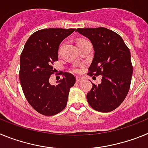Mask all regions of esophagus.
I'll return each instance as SVG.
<instances>
[{"label":"esophagus","instance_id":"esophagus-1","mask_svg":"<svg viewBox=\"0 0 148 148\" xmlns=\"http://www.w3.org/2000/svg\"><path fill=\"white\" fill-rule=\"evenodd\" d=\"M75 79H76L77 83H79V82H82V81H83V78H81V77H78V76H76Z\"/></svg>","mask_w":148,"mask_h":148}]
</instances>
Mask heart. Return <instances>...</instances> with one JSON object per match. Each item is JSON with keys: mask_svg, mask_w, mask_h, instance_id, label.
Returning a JSON list of instances; mask_svg holds the SVG:
<instances>
[{"mask_svg": "<svg viewBox=\"0 0 148 148\" xmlns=\"http://www.w3.org/2000/svg\"><path fill=\"white\" fill-rule=\"evenodd\" d=\"M86 39L85 38H80L78 39V40H77V45H78V44H80L81 42H82V41H84V40H85ZM73 71L75 72V73H79L80 72V69L78 67V66H74V67L73 68Z\"/></svg>", "mask_w": 148, "mask_h": 148, "instance_id": "obj_1", "label": "heart"}]
</instances>
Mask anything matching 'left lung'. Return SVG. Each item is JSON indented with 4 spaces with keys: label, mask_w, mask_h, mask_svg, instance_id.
<instances>
[{
    "label": "left lung",
    "mask_w": 148,
    "mask_h": 148,
    "mask_svg": "<svg viewBox=\"0 0 148 148\" xmlns=\"http://www.w3.org/2000/svg\"><path fill=\"white\" fill-rule=\"evenodd\" d=\"M75 31L90 39L95 51L87 74L102 75L101 83H92V89L87 94V101L96 111L114 110L130 90L133 75L130 49L119 34L104 27L79 28Z\"/></svg>",
    "instance_id": "left-lung-1"
}]
</instances>
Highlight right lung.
<instances>
[{
	"instance_id": "right-lung-1",
	"label": "right lung",
	"mask_w": 148,
	"mask_h": 148,
	"mask_svg": "<svg viewBox=\"0 0 148 148\" xmlns=\"http://www.w3.org/2000/svg\"><path fill=\"white\" fill-rule=\"evenodd\" d=\"M75 29H43L30 35L20 57L19 79L29 104L38 113L54 116L64 109L70 87L75 78L61 73L63 78L56 85L49 79L53 74V64L58 61L59 45Z\"/></svg>"
}]
</instances>
